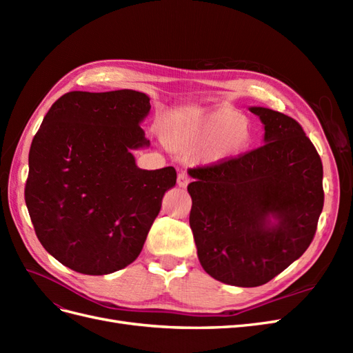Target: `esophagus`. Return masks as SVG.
Listing matches in <instances>:
<instances>
[{
    "instance_id": "esophagus-1",
    "label": "esophagus",
    "mask_w": 353,
    "mask_h": 353,
    "mask_svg": "<svg viewBox=\"0 0 353 353\" xmlns=\"http://www.w3.org/2000/svg\"><path fill=\"white\" fill-rule=\"evenodd\" d=\"M190 181H191V178H190L187 174H184V172H181V174L178 175V185H179V187L185 188V187L190 184Z\"/></svg>"
}]
</instances>
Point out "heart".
Wrapping results in <instances>:
<instances>
[{
    "label": "heart",
    "instance_id": "b5f03b06",
    "mask_svg": "<svg viewBox=\"0 0 353 353\" xmlns=\"http://www.w3.org/2000/svg\"><path fill=\"white\" fill-rule=\"evenodd\" d=\"M256 140V128L236 109L221 105L183 114L170 126L165 143L172 150L190 153L200 163H222L249 152Z\"/></svg>",
    "mask_w": 353,
    "mask_h": 353
}]
</instances>
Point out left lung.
Wrapping results in <instances>:
<instances>
[{
	"instance_id": "1",
	"label": "left lung",
	"mask_w": 353,
	"mask_h": 353,
	"mask_svg": "<svg viewBox=\"0 0 353 353\" xmlns=\"http://www.w3.org/2000/svg\"><path fill=\"white\" fill-rule=\"evenodd\" d=\"M250 110L265 125V144L188 172L199 261L215 280L239 287L266 284L301 258L324 206L323 162L301 123L271 109Z\"/></svg>"
}]
</instances>
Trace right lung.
<instances>
[{
  "label": "right lung",
  "instance_id": "right-lung-1",
  "mask_svg": "<svg viewBox=\"0 0 353 353\" xmlns=\"http://www.w3.org/2000/svg\"><path fill=\"white\" fill-rule=\"evenodd\" d=\"M150 108L132 90L70 91L32 140L29 216L44 249L73 271L104 275L132 263L176 183L175 168L144 170L131 153L150 143L140 126Z\"/></svg>",
  "mask_w": 353,
  "mask_h": 353
}]
</instances>
